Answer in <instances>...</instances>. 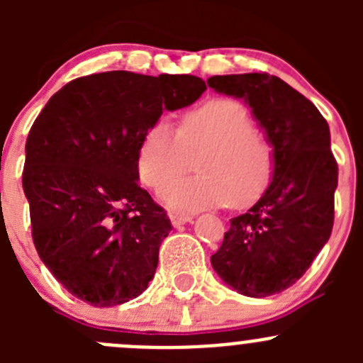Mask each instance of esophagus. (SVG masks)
I'll return each instance as SVG.
<instances>
[{
  "instance_id": "1",
  "label": "esophagus",
  "mask_w": 363,
  "mask_h": 363,
  "mask_svg": "<svg viewBox=\"0 0 363 363\" xmlns=\"http://www.w3.org/2000/svg\"><path fill=\"white\" fill-rule=\"evenodd\" d=\"M191 219L193 216H188V214H179V212H172L170 214V221L174 226H181L184 225V223L191 221Z\"/></svg>"
}]
</instances>
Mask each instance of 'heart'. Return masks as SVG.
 <instances>
[{"label": "heart", "mask_w": 363, "mask_h": 363, "mask_svg": "<svg viewBox=\"0 0 363 363\" xmlns=\"http://www.w3.org/2000/svg\"><path fill=\"white\" fill-rule=\"evenodd\" d=\"M199 157V178L174 180ZM276 145L255 128L250 111L230 98H214L189 108L175 130L158 121L145 131L137 155L138 177L163 193L177 211L223 207L247 208L258 202L276 174Z\"/></svg>", "instance_id": "heart-1"}]
</instances>
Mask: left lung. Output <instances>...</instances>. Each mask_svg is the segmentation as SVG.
<instances>
[{
  "instance_id": "1",
  "label": "left lung",
  "mask_w": 363,
  "mask_h": 363,
  "mask_svg": "<svg viewBox=\"0 0 363 363\" xmlns=\"http://www.w3.org/2000/svg\"><path fill=\"white\" fill-rule=\"evenodd\" d=\"M207 84L250 104L277 156L269 189L246 214L230 219L211 263L239 294H281L306 274L330 239L339 168L328 123L313 101L276 75H214Z\"/></svg>"
}]
</instances>
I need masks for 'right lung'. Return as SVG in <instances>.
<instances>
[{"label":"right lung","mask_w":363,"mask_h":363,"mask_svg":"<svg viewBox=\"0 0 363 363\" xmlns=\"http://www.w3.org/2000/svg\"><path fill=\"white\" fill-rule=\"evenodd\" d=\"M205 89L195 75L93 73L61 87L36 117L23 172L33 242L73 296L119 306L155 277L172 223L138 186V147L163 111Z\"/></svg>","instance_id":"right-lung-1"}]
</instances>
